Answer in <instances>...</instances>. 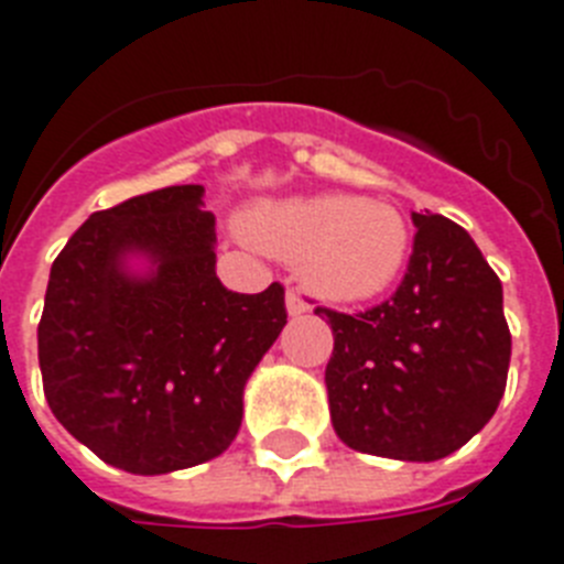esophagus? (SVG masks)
I'll use <instances>...</instances> for the list:
<instances>
[{"instance_id": "1", "label": "esophagus", "mask_w": 564, "mask_h": 564, "mask_svg": "<svg viewBox=\"0 0 564 564\" xmlns=\"http://www.w3.org/2000/svg\"><path fill=\"white\" fill-rule=\"evenodd\" d=\"M286 310H290V315H304V312H310V304H306L301 292L290 290L286 292Z\"/></svg>"}]
</instances>
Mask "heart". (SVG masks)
Instances as JSON below:
<instances>
[{"mask_svg":"<svg viewBox=\"0 0 564 564\" xmlns=\"http://www.w3.org/2000/svg\"><path fill=\"white\" fill-rule=\"evenodd\" d=\"M246 235L274 258L297 263L312 292L329 301H370L395 286L413 231L395 206L355 194H312L260 203Z\"/></svg>","mask_w":564,"mask_h":564,"instance_id":"1","label":"heart"}]
</instances>
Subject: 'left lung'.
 <instances>
[{
    "label": "left lung",
    "mask_w": 564,
    "mask_h": 564,
    "mask_svg": "<svg viewBox=\"0 0 564 564\" xmlns=\"http://www.w3.org/2000/svg\"><path fill=\"white\" fill-rule=\"evenodd\" d=\"M404 281L370 310L315 315L333 326L329 415L347 447L401 462L456 453L494 419L510 367L501 281L465 229L413 212Z\"/></svg>",
    "instance_id": "obj_1"
}]
</instances>
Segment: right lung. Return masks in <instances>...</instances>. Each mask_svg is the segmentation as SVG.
I'll use <instances>...</instances> for the list:
<instances>
[{
    "mask_svg": "<svg viewBox=\"0 0 564 564\" xmlns=\"http://www.w3.org/2000/svg\"><path fill=\"white\" fill-rule=\"evenodd\" d=\"M203 186L94 212L51 267L40 370L51 413L106 465L140 476L203 465L235 442L243 387L286 324L283 286L226 290ZM152 260L149 275L124 267Z\"/></svg>",
    "mask_w": 564,
    "mask_h": 564,
    "instance_id": "right-lung-1",
    "label": "right lung"
}]
</instances>
